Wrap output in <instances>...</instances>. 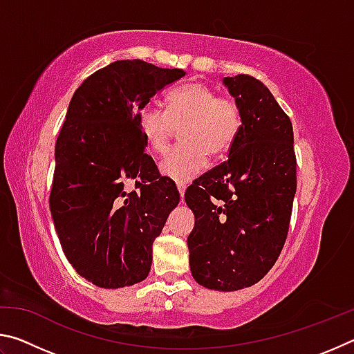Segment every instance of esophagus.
<instances>
[{
    "label": "esophagus",
    "instance_id": "1",
    "mask_svg": "<svg viewBox=\"0 0 354 354\" xmlns=\"http://www.w3.org/2000/svg\"><path fill=\"white\" fill-rule=\"evenodd\" d=\"M178 192H179V196H181V201H184V192H185V185L178 183Z\"/></svg>",
    "mask_w": 354,
    "mask_h": 354
}]
</instances>
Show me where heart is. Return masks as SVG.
<instances>
[{"instance_id":"heart-1","label":"heart","mask_w":354,"mask_h":354,"mask_svg":"<svg viewBox=\"0 0 354 354\" xmlns=\"http://www.w3.org/2000/svg\"><path fill=\"white\" fill-rule=\"evenodd\" d=\"M242 111L234 98L218 97L214 88L200 82H190L169 93L165 109L147 103L137 111V127L148 148L162 153L181 128V142L159 162L165 178L176 183H189L203 171L207 154L218 158L236 142L242 129Z\"/></svg>"}]
</instances>
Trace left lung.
I'll list each match as a JSON object with an SVG mask.
<instances>
[{
	"mask_svg": "<svg viewBox=\"0 0 354 354\" xmlns=\"http://www.w3.org/2000/svg\"><path fill=\"white\" fill-rule=\"evenodd\" d=\"M242 111V129L227 160L185 190L195 226L187 237L192 277L232 292L261 281L289 231L297 192L290 118L272 92L248 75L223 77Z\"/></svg>",
	"mask_w": 354,
	"mask_h": 354,
	"instance_id": "8db88e82",
	"label": "left lung"
}]
</instances>
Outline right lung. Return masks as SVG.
Masks as SVG:
<instances>
[{"mask_svg": "<svg viewBox=\"0 0 354 354\" xmlns=\"http://www.w3.org/2000/svg\"><path fill=\"white\" fill-rule=\"evenodd\" d=\"M184 75L139 59L115 61L71 97L56 142L50 209L68 262L95 286L118 289L148 277L153 242L179 192L145 153L137 111Z\"/></svg>", "mask_w": 354, "mask_h": 354, "instance_id": "obj_1", "label": "right lung"}]
</instances>
